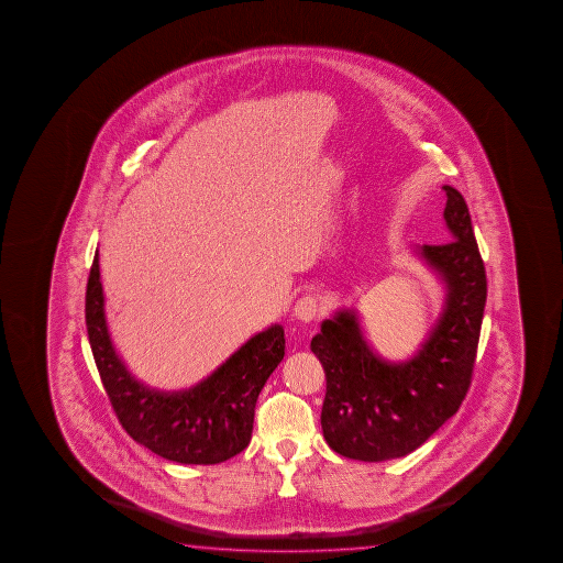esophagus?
<instances>
[{"mask_svg": "<svg viewBox=\"0 0 563 563\" xmlns=\"http://www.w3.org/2000/svg\"><path fill=\"white\" fill-rule=\"evenodd\" d=\"M319 313V301L314 296H303L297 299L296 307H294V317L299 321H313L314 317Z\"/></svg>", "mask_w": 563, "mask_h": 563, "instance_id": "1", "label": "esophagus"}]
</instances>
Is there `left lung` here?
Instances as JSON below:
<instances>
[{"mask_svg":"<svg viewBox=\"0 0 563 563\" xmlns=\"http://www.w3.org/2000/svg\"><path fill=\"white\" fill-rule=\"evenodd\" d=\"M451 242L416 250L445 284V306L408 361L372 351L353 309L321 324L311 351L327 378L321 428L339 455L368 463L408 455L455 416L467 396L485 313L486 274L463 195L445 185Z\"/></svg>","mask_w":563,"mask_h":563,"instance_id":"1","label":"left lung"}]
</instances>
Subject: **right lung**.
<instances>
[{
	"label": "right lung",
	"mask_w": 563,
	"mask_h": 563,
	"mask_svg": "<svg viewBox=\"0 0 563 563\" xmlns=\"http://www.w3.org/2000/svg\"><path fill=\"white\" fill-rule=\"evenodd\" d=\"M86 329L122 428L155 455L183 465H217L249 448L257 396L286 354L284 327L272 324L189 390L147 388L125 368L108 333L98 252L86 286Z\"/></svg>",
	"instance_id": "add662e5"
}]
</instances>
